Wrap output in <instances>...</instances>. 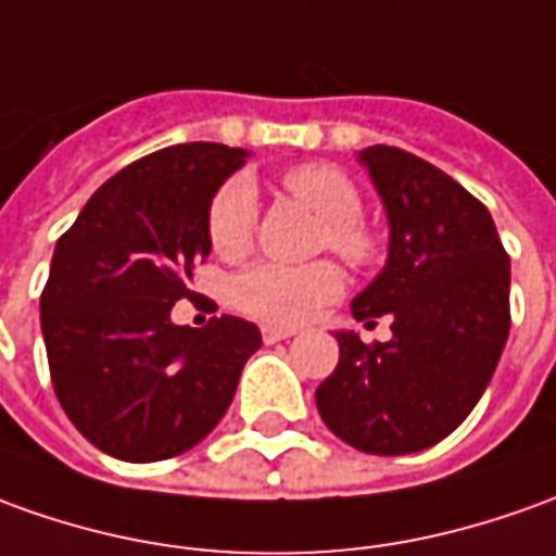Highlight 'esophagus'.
<instances>
[{
    "mask_svg": "<svg viewBox=\"0 0 556 556\" xmlns=\"http://www.w3.org/2000/svg\"><path fill=\"white\" fill-rule=\"evenodd\" d=\"M290 336H296V329L293 327H271V324H266V327H263V342L266 344L285 342V339H290Z\"/></svg>",
    "mask_w": 556,
    "mask_h": 556,
    "instance_id": "esophagus-1",
    "label": "esophagus"
}]
</instances>
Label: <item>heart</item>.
Masks as SVG:
<instances>
[{
  "label": "heart",
  "instance_id": "heart-1",
  "mask_svg": "<svg viewBox=\"0 0 556 556\" xmlns=\"http://www.w3.org/2000/svg\"><path fill=\"white\" fill-rule=\"evenodd\" d=\"M281 187L308 212H315L320 227V248L348 260L351 266H366L381 254V241L359 220L357 184L342 168L327 163H302L287 168ZM256 232V193L248 178H229L220 184L208 205V241L224 260H241L251 251ZM342 293V271L329 260L308 266L256 263L236 275L232 302L244 315L266 324H302L317 315L327 302Z\"/></svg>",
  "mask_w": 556,
  "mask_h": 556
}]
</instances>
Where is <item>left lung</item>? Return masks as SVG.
I'll return each instance as SVG.
<instances>
[{
  "label": "left lung",
  "mask_w": 556,
  "mask_h": 556,
  "mask_svg": "<svg viewBox=\"0 0 556 556\" xmlns=\"http://www.w3.org/2000/svg\"><path fill=\"white\" fill-rule=\"evenodd\" d=\"M388 208V266L351 302L357 320L393 317L390 342L336 332L339 366L317 388L329 430L366 454L400 457L460 427L500 363L508 254L466 187L402 148L359 151Z\"/></svg>",
  "instance_id": "obj_1"
}]
</instances>
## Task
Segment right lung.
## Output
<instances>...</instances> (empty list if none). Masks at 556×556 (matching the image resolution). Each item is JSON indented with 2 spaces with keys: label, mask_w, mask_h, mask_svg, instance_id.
Returning a JSON list of instances; mask_svg holds the SVG:
<instances>
[{
  "label": "right lung",
  "mask_w": 556,
  "mask_h": 556,
  "mask_svg": "<svg viewBox=\"0 0 556 556\" xmlns=\"http://www.w3.org/2000/svg\"><path fill=\"white\" fill-rule=\"evenodd\" d=\"M248 151L172 144L96 190L60 236L41 290V332L56 400L78 432L117 460L178 457L217 427L248 357L251 320L172 324L190 300L217 187Z\"/></svg>",
  "instance_id": "obj_1"
}]
</instances>
